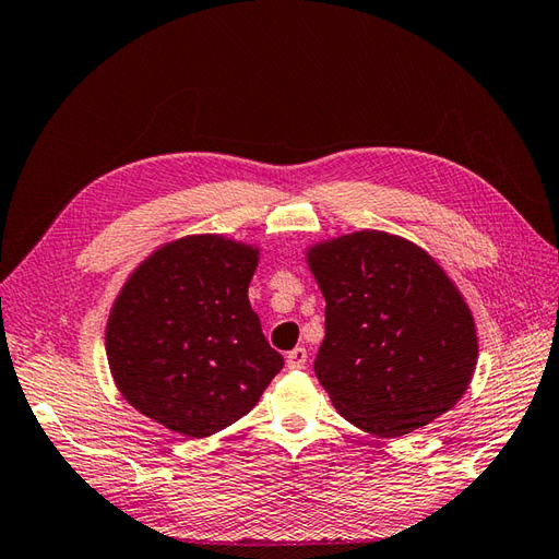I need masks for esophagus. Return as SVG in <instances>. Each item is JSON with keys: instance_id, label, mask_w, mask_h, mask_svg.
<instances>
[{"instance_id": "esophagus-1", "label": "esophagus", "mask_w": 559, "mask_h": 559, "mask_svg": "<svg viewBox=\"0 0 559 559\" xmlns=\"http://www.w3.org/2000/svg\"><path fill=\"white\" fill-rule=\"evenodd\" d=\"M306 361H308V352L301 349V346H296V349H292L287 354V368L289 370H301L306 366Z\"/></svg>"}]
</instances>
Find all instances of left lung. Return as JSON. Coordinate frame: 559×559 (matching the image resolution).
Wrapping results in <instances>:
<instances>
[{
    "instance_id": "obj_1",
    "label": "left lung",
    "mask_w": 559,
    "mask_h": 559,
    "mask_svg": "<svg viewBox=\"0 0 559 559\" xmlns=\"http://www.w3.org/2000/svg\"><path fill=\"white\" fill-rule=\"evenodd\" d=\"M306 265L325 299L316 376L349 424L402 438L462 400L478 361L476 320L426 248L361 229L311 243Z\"/></svg>"
}]
</instances>
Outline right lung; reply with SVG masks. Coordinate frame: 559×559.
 Returning a JSON list of instances; mask_svg holds the SVG:
<instances>
[{
    "label": "right lung",
    "instance_id": "right-lung-1",
    "mask_svg": "<svg viewBox=\"0 0 559 559\" xmlns=\"http://www.w3.org/2000/svg\"><path fill=\"white\" fill-rule=\"evenodd\" d=\"M258 260V243L186 234L135 265L105 330L111 380L135 412L205 438L258 404L284 366L248 301Z\"/></svg>",
    "mask_w": 559,
    "mask_h": 559
}]
</instances>
